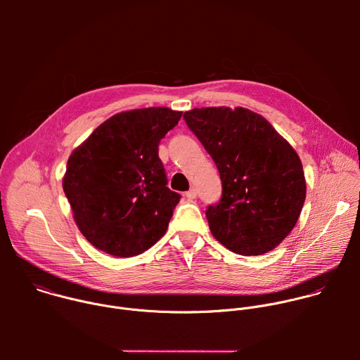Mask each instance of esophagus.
<instances>
[{"mask_svg":"<svg viewBox=\"0 0 360 360\" xmlns=\"http://www.w3.org/2000/svg\"><path fill=\"white\" fill-rule=\"evenodd\" d=\"M185 195H186L188 199H195V198H196V189H195V188H191Z\"/></svg>","mask_w":360,"mask_h":360,"instance_id":"esophagus-1","label":"esophagus"}]
</instances>
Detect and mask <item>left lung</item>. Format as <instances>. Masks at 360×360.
<instances>
[{
  "label": "left lung",
  "mask_w": 360,
  "mask_h": 360,
  "mask_svg": "<svg viewBox=\"0 0 360 360\" xmlns=\"http://www.w3.org/2000/svg\"><path fill=\"white\" fill-rule=\"evenodd\" d=\"M184 118L221 175L222 198L207 210L214 238L243 256L275 249L306 198L296 150L262 115L242 107L193 108Z\"/></svg>",
  "instance_id": "left-lung-1"
}]
</instances>
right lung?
Returning a JSON list of instances; mask_svg holds the SVG:
<instances>
[{
  "mask_svg": "<svg viewBox=\"0 0 360 360\" xmlns=\"http://www.w3.org/2000/svg\"><path fill=\"white\" fill-rule=\"evenodd\" d=\"M181 117L167 107L120 112L71 152L63 188L96 249L129 258L167 232L181 195L167 186L158 145Z\"/></svg>",
  "mask_w": 360,
  "mask_h": 360,
  "instance_id": "obj_1",
  "label": "right lung"
}]
</instances>
